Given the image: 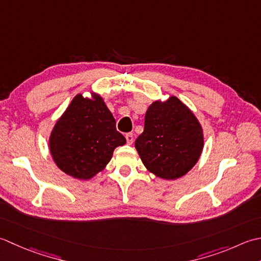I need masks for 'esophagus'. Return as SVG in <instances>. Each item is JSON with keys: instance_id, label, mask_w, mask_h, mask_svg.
Masks as SVG:
<instances>
[{"instance_id": "1", "label": "esophagus", "mask_w": 261, "mask_h": 261, "mask_svg": "<svg viewBox=\"0 0 261 261\" xmlns=\"http://www.w3.org/2000/svg\"><path fill=\"white\" fill-rule=\"evenodd\" d=\"M125 137H126L127 144H128V145L133 144V142H134V135H133L132 133H127V134L125 135Z\"/></svg>"}]
</instances>
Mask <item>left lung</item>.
<instances>
[{
  "label": "left lung",
  "mask_w": 261,
  "mask_h": 261,
  "mask_svg": "<svg viewBox=\"0 0 261 261\" xmlns=\"http://www.w3.org/2000/svg\"><path fill=\"white\" fill-rule=\"evenodd\" d=\"M135 148L145 168L164 180L188 173L204 148V130L195 114L175 95L158 99L145 113Z\"/></svg>",
  "instance_id": "obj_1"
}]
</instances>
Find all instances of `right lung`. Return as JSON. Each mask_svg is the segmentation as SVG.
<instances>
[{"instance_id": "add662e5", "label": "right lung", "mask_w": 261, "mask_h": 261, "mask_svg": "<svg viewBox=\"0 0 261 261\" xmlns=\"http://www.w3.org/2000/svg\"><path fill=\"white\" fill-rule=\"evenodd\" d=\"M77 93L50 132L48 147L57 168L74 179L89 180L107 167L116 147L126 138L103 98Z\"/></svg>"}]
</instances>
